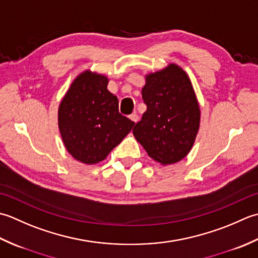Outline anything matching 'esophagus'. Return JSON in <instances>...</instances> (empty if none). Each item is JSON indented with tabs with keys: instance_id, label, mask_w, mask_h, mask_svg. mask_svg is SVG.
Here are the masks:
<instances>
[{
	"instance_id": "1",
	"label": "esophagus",
	"mask_w": 258,
	"mask_h": 258,
	"mask_svg": "<svg viewBox=\"0 0 258 258\" xmlns=\"http://www.w3.org/2000/svg\"><path fill=\"white\" fill-rule=\"evenodd\" d=\"M129 119L131 120V121H134V122H137L139 120V115L137 114V112H134V113H131L130 115H129Z\"/></svg>"
}]
</instances>
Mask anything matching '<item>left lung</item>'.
I'll list each match as a JSON object with an SVG mask.
<instances>
[{"label": "left lung", "instance_id": "left-lung-1", "mask_svg": "<svg viewBox=\"0 0 258 258\" xmlns=\"http://www.w3.org/2000/svg\"><path fill=\"white\" fill-rule=\"evenodd\" d=\"M147 110L133 133L147 154L162 165L185 158L195 141L201 111L186 72L176 64L147 76Z\"/></svg>", "mask_w": 258, "mask_h": 258}]
</instances>
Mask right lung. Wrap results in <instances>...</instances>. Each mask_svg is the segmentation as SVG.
Segmentation results:
<instances>
[{
    "instance_id": "obj_1",
    "label": "right lung",
    "mask_w": 258,
    "mask_h": 258,
    "mask_svg": "<svg viewBox=\"0 0 258 258\" xmlns=\"http://www.w3.org/2000/svg\"><path fill=\"white\" fill-rule=\"evenodd\" d=\"M108 79L86 71L72 82L59 107V129L67 150L83 164L103 160L133 129L107 89Z\"/></svg>"
}]
</instances>
